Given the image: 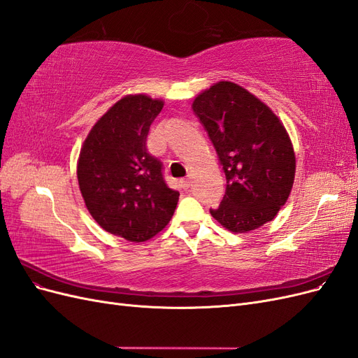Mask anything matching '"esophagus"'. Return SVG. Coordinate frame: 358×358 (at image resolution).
I'll return each instance as SVG.
<instances>
[{
  "instance_id": "1",
  "label": "esophagus",
  "mask_w": 358,
  "mask_h": 358,
  "mask_svg": "<svg viewBox=\"0 0 358 358\" xmlns=\"http://www.w3.org/2000/svg\"><path fill=\"white\" fill-rule=\"evenodd\" d=\"M180 185H182L183 189H188V188H191L192 182H191V179H183V180L180 182Z\"/></svg>"
}]
</instances>
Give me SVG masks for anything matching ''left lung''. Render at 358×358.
Listing matches in <instances>:
<instances>
[{
	"instance_id": "8db88e82",
	"label": "left lung",
	"mask_w": 358,
	"mask_h": 358,
	"mask_svg": "<svg viewBox=\"0 0 358 358\" xmlns=\"http://www.w3.org/2000/svg\"><path fill=\"white\" fill-rule=\"evenodd\" d=\"M216 149L227 188L213 218L227 230L246 233L272 221L287 203L296 157L282 122L255 95L218 82L192 103Z\"/></svg>"
}]
</instances>
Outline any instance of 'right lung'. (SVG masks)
I'll use <instances>...</instances> for the list:
<instances>
[{
    "label": "right lung",
    "instance_id": "right-lung-1",
    "mask_svg": "<svg viewBox=\"0 0 358 358\" xmlns=\"http://www.w3.org/2000/svg\"><path fill=\"white\" fill-rule=\"evenodd\" d=\"M162 106L143 94L124 96L92 127L79 155L86 208L101 229L129 242L159 233L179 200L162 176V162L146 149L150 124Z\"/></svg>",
    "mask_w": 358,
    "mask_h": 358
}]
</instances>
